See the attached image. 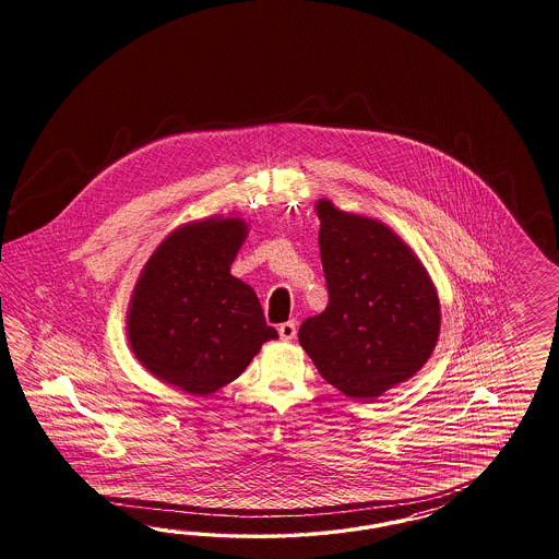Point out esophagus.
<instances>
[{
    "mask_svg": "<svg viewBox=\"0 0 559 559\" xmlns=\"http://www.w3.org/2000/svg\"><path fill=\"white\" fill-rule=\"evenodd\" d=\"M297 334V325L295 322H285L278 325V336L283 340H293Z\"/></svg>",
    "mask_w": 559,
    "mask_h": 559,
    "instance_id": "1",
    "label": "esophagus"
}]
</instances>
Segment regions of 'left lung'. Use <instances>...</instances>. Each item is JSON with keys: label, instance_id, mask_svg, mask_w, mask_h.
<instances>
[{"label": "left lung", "instance_id": "1", "mask_svg": "<svg viewBox=\"0 0 559 559\" xmlns=\"http://www.w3.org/2000/svg\"><path fill=\"white\" fill-rule=\"evenodd\" d=\"M328 307L299 328L323 379L374 400L423 369L440 330L432 281L406 243L379 221L318 203Z\"/></svg>", "mask_w": 559, "mask_h": 559}]
</instances>
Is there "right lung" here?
<instances>
[{"label":"right lung","instance_id":"right-lung-1","mask_svg":"<svg viewBox=\"0 0 559 559\" xmlns=\"http://www.w3.org/2000/svg\"><path fill=\"white\" fill-rule=\"evenodd\" d=\"M246 237L241 219L190 223L166 237L136 283L129 342L155 377L192 395L231 383L266 340L252 287L229 274Z\"/></svg>","mask_w":559,"mask_h":559}]
</instances>
